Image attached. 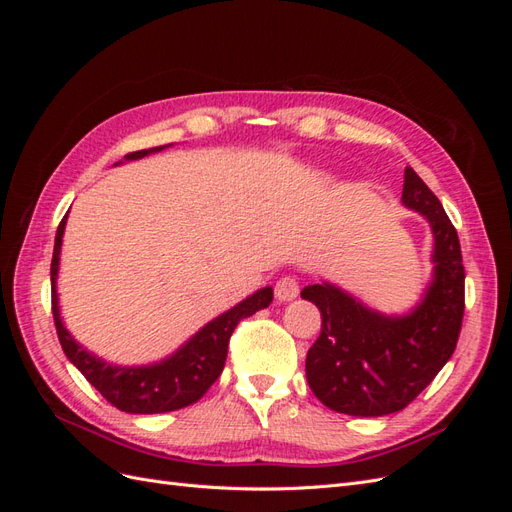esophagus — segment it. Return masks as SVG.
Listing matches in <instances>:
<instances>
[{
  "instance_id": "34e87169",
  "label": "esophagus",
  "mask_w": 512,
  "mask_h": 512,
  "mask_svg": "<svg viewBox=\"0 0 512 512\" xmlns=\"http://www.w3.org/2000/svg\"><path fill=\"white\" fill-rule=\"evenodd\" d=\"M275 297L280 301H292L299 297V282L297 277H290V275H284L277 280L275 284Z\"/></svg>"
}]
</instances>
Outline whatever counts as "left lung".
Listing matches in <instances>:
<instances>
[{
  "label": "left lung",
  "mask_w": 512,
  "mask_h": 512,
  "mask_svg": "<svg viewBox=\"0 0 512 512\" xmlns=\"http://www.w3.org/2000/svg\"><path fill=\"white\" fill-rule=\"evenodd\" d=\"M404 207L421 213L433 235V273L410 312L382 314L331 282L301 297L322 314L305 376L324 406L350 416L404 410L451 359L463 320V273L457 230L425 181L408 166Z\"/></svg>",
  "instance_id": "obj_1"
}]
</instances>
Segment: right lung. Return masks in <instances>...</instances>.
I'll return each mask as SVG.
<instances>
[{
  "label": "right lung",
  "mask_w": 512,
  "mask_h": 512,
  "mask_svg": "<svg viewBox=\"0 0 512 512\" xmlns=\"http://www.w3.org/2000/svg\"><path fill=\"white\" fill-rule=\"evenodd\" d=\"M170 145L141 149L128 153L123 162L141 160L151 153H158ZM115 164V166H117ZM66 220H61L55 247H53V262H51V288H53V318L59 344L64 348L70 363L81 371L89 380V384L102 393L106 401L123 412L130 414H160L173 412L194 404L207 393L209 386L218 380L222 374L230 335L237 324L256 314L258 309H265L273 301V288L265 286L256 290L250 297H245L228 312L218 318L209 320L203 329H198L188 342L181 344L173 354L164 359L149 363V365H115L104 361L102 356L89 352L76 342L74 335L66 329L64 318L59 309V294H57V277H59V256L61 243H64Z\"/></svg>",
  "instance_id": "obj_1"
}]
</instances>
